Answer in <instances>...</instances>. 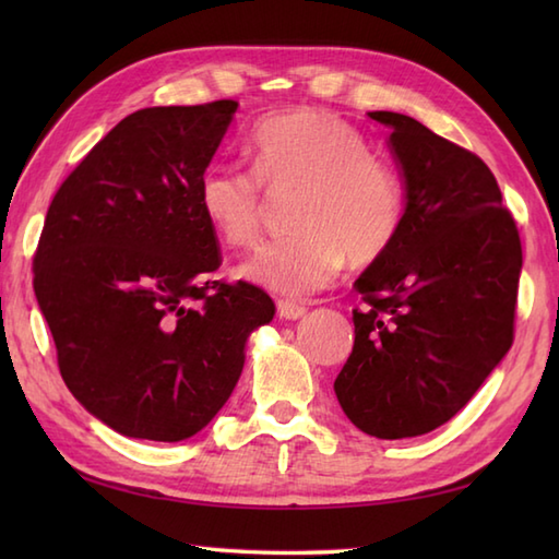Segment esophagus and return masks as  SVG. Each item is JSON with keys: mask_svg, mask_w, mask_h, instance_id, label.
<instances>
[{"mask_svg": "<svg viewBox=\"0 0 559 559\" xmlns=\"http://www.w3.org/2000/svg\"><path fill=\"white\" fill-rule=\"evenodd\" d=\"M276 307H278V314H281L283 319H300V317L307 312L305 305L293 302V300H278Z\"/></svg>", "mask_w": 559, "mask_h": 559, "instance_id": "1", "label": "esophagus"}]
</instances>
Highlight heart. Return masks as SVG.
I'll return each mask as SVG.
<instances>
[{
  "mask_svg": "<svg viewBox=\"0 0 559 559\" xmlns=\"http://www.w3.org/2000/svg\"><path fill=\"white\" fill-rule=\"evenodd\" d=\"M252 170L211 163L199 175L197 201L223 242L249 247L266 221V194L293 199L298 230L269 242L242 264V276L273 293L324 288L350 257L382 259L401 233L406 189L389 163L370 153L362 134L338 115L302 108L269 117L247 139Z\"/></svg>",
  "mask_w": 559,
  "mask_h": 559,
  "instance_id": "heart-1",
  "label": "heart"
}]
</instances>
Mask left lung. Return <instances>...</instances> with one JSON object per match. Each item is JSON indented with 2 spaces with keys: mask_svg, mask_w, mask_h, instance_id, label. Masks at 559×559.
<instances>
[{
  "mask_svg": "<svg viewBox=\"0 0 559 559\" xmlns=\"http://www.w3.org/2000/svg\"><path fill=\"white\" fill-rule=\"evenodd\" d=\"M391 129L406 216L389 252L355 281V343L334 391L379 439L432 432L466 406L514 341L521 240L476 153L399 112Z\"/></svg>",
  "mask_w": 559,
  "mask_h": 559,
  "instance_id": "1",
  "label": "left lung"
}]
</instances>
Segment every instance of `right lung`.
I'll list each match as a JSON object with an SVG mask.
<instances>
[{
  "label": "right lung",
  "mask_w": 559,
  "mask_h": 559,
  "mask_svg": "<svg viewBox=\"0 0 559 559\" xmlns=\"http://www.w3.org/2000/svg\"><path fill=\"white\" fill-rule=\"evenodd\" d=\"M235 100L136 110L52 197L33 290L83 408L124 437L180 442L211 423L276 312L247 281H213L216 230L197 182Z\"/></svg>",
  "instance_id": "right-lung-1"
}]
</instances>
